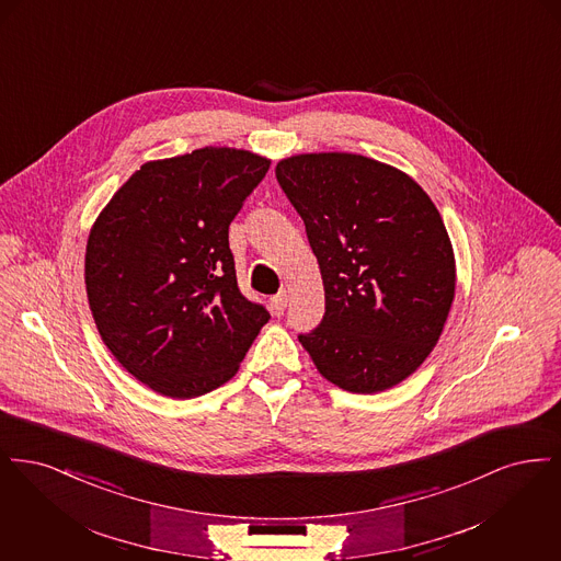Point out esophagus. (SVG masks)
Returning <instances> with one entry per match:
<instances>
[{"label":"esophagus","mask_w":561,"mask_h":561,"mask_svg":"<svg viewBox=\"0 0 561 561\" xmlns=\"http://www.w3.org/2000/svg\"><path fill=\"white\" fill-rule=\"evenodd\" d=\"M286 307H288V294L279 293L275 294V296L271 298V309H273V313H275L277 318H279V316H284Z\"/></svg>","instance_id":"esophagus-1"}]
</instances>
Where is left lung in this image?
<instances>
[{"label":"left lung","instance_id":"left-lung-1","mask_svg":"<svg viewBox=\"0 0 561 561\" xmlns=\"http://www.w3.org/2000/svg\"><path fill=\"white\" fill-rule=\"evenodd\" d=\"M275 176L325 293L323 320L298 341L345 391L398 385L427 359L454 300L453 243L437 208L410 176L364 156H294Z\"/></svg>","mask_w":561,"mask_h":561}]
</instances>
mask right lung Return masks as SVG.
Wrapping results in <instances>:
<instances>
[{"label": "right lung", "mask_w": 561, "mask_h": 561, "mask_svg": "<svg viewBox=\"0 0 561 561\" xmlns=\"http://www.w3.org/2000/svg\"><path fill=\"white\" fill-rule=\"evenodd\" d=\"M271 161L204 147L140 165L96 218L85 290L115 359L188 400L233 378L268 311L240 293L229 225Z\"/></svg>", "instance_id": "1"}]
</instances>
